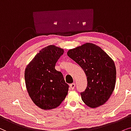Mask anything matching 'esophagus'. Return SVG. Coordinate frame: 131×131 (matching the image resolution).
<instances>
[{"instance_id": "esophagus-1", "label": "esophagus", "mask_w": 131, "mask_h": 131, "mask_svg": "<svg viewBox=\"0 0 131 131\" xmlns=\"http://www.w3.org/2000/svg\"><path fill=\"white\" fill-rule=\"evenodd\" d=\"M69 87H70V89L72 90H74L75 89V83H72L69 85Z\"/></svg>"}]
</instances>
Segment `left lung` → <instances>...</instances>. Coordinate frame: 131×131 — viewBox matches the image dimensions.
I'll return each instance as SVG.
<instances>
[{
	"mask_svg": "<svg viewBox=\"0 0 131 131\" xmlns=\"http://www.w3.org/2000/svg\"><path fill=\"white\" fill-rule=\"evenodd\" d=\"M67 54L86 75L88 86L81 93L84 104L93 108L104 105L116 84V68L113 59L100 47L90 42L68 50Z\"/></svg>",
	"mask_w": 131,
	"mask_h": 131,
	"instance_id": "8db88e82",
	"label": "left lung"
}]
</instances>
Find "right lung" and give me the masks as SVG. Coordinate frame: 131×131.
<instances>
[{
  "label": "right lung",
  "mask_w": 131,
  "mask_h": 131,
  "mask_svg": "<svg viewBox=\"0 0 131 131\" xmlns=\"http://www.w3.org/2000/svg\"><path fill=\"white\" fill-rule=\"evenodd\" d=\"M64 50L54 45L42 49L27 64L24 72L27 91L34 104L42 110L59 107L65 99L69 86L56 63Z\"/></svg>",
  "instance_id": "right-lung-1"
}]
</instances>
